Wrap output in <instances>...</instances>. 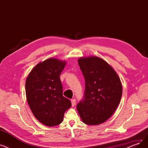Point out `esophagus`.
<instances>
[{
    "instance_id": "1",
    "label": "esophagus",
    "mask_w": 148,
    "mask_h": 148,
    "mask_svg": "<svg viewBox=\"0 0 148 148\" xmlns=\"http://www.w3.org/2000/svg\"><path fill=\"white\" fill-rule=\"evenodd\" d=\"M71 105H72V106H73V107L75 105V103H76L75 99H71Z\"/></svg>"
}]
</instances>
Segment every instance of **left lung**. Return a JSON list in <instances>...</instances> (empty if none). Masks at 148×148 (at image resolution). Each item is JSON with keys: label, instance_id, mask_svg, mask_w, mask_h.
<instances>
[{"label": "left lung", "instance_id": "left-lung-1", "mask_svg": "<svg viewBox=\"0 0 148 148\" xmlns=\"http://www.w3.org/2000/svg\"><path fill=\"white\" fill-rule=\"evenodd\" d=\"M78 63L85 80V90L77 109L85 124L97 125L109 119L117 108L122 83L113 68L101 58H80Z\"/></svg>", "mask_w": 148, "mask_h": 148}]
</instances>
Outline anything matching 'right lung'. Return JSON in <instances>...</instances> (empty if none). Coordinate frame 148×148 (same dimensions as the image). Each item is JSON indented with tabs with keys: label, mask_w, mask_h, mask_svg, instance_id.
Instances as JSON below:
<instances>
[{
	"label": "right lung",
	"mask_w": 148,
	"mask_h": 148,
	"mask_svg": "<svg viewBox=\"0 0 148 148\" xmlns=\"http://www.w3.org/2000/svg\"><path fill=\"white\" fill-rule=\"evenodd\" d=\"M65 65V61L49 58L37 64L26 80L28 104L35 117L47 127L60 124L71 107L70 100L63 96L60 80Z\"/></svg>",
	"instance_id": "obj_1"
}]
</instances>
